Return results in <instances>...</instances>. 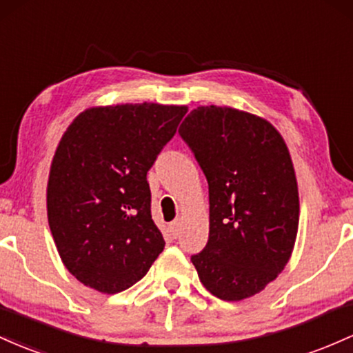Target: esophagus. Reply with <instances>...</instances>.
<instances>
[{"label":"esophagus","instance_id":"esophagus-1","mask_svg":"<svg viewBox=\"0 0 353 353\" xmlns=\"http://www.w3.org/2000/svg\"><path fill=\"white\" fill-rule=\"evenodd\" d=\"M180 225H181L180 220H175L172 225H170V228H172V233H173V236H175V239L178 235H180Z\"/></svg>","mask_w":353,"mask_h":353}]
</instances>
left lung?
<instances>
[{"label": "left lung", "instance_id": "left-lung-1", "mask_svg": "<svg viewBox=\"0 0 353 353\" xmlns=\"http://www.w3.org/2000/svg\"><path fill=\"white\" fill-rule=\"evenodd\" d=\"M178 133L208 181V241L192 255L200 282L227 302L259 294L287 265L299 230L283 138L255 114L213 105L193 110Z\"/></svg>", "mask_w": 353, "mask_h": 353}]
</instances>
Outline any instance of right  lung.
I'll return each instance as SVG.
<instances>
[{
    "instance_id": "obj_1",
    "label": "right lung",
    "mask_w": 353,
    "mask_h": 353,
    "mask_svg": "<svg viewBox=\"0 0 353 353\" xmlns=\"http://www.w3.org/2000/svg\"><path fill=\"white\" fill-rule=\"evenodd\" d=\"M185 106L90 108L59 141L48 180V223L63 263L86 287L118 294L165 248L146 173L175 137Z\"/></svg>"
}]
</instances>
